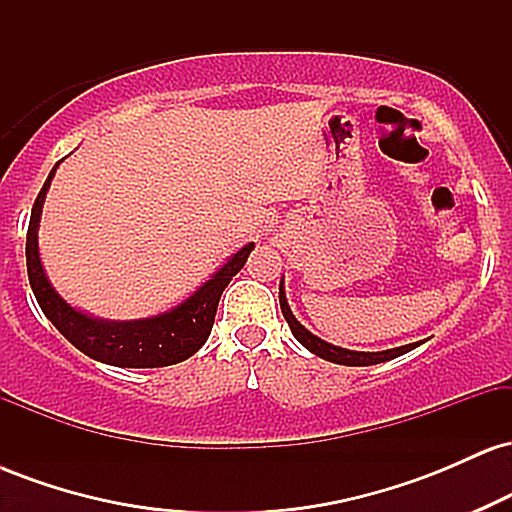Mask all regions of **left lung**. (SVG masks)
<instances>
[{
  "instance_id": "1",
  "label": "left lung",
  "mask_w": 512,
  "mask_h": 512,
  "mask_svg": "<svg viewBox=\"0 0 512 512\" xmlns=\"http://www.w3.org/2000/svg\"><path fill=\"white\" fill-rule=\"evenodd\" d=\"M279 303H281V313H284L286 322H289L293 337L301 342L305 349L310 351V354L325 358V361H332V363H342V366H375V363H385V361H392V358L407 354V351L416 349L421 342H414V344H407V346H397V349H387V351H349V349H342V346H332L327 342H322L320 337H315L313 332H308L301 322L296 320L291 313L289 303H286V293H284V281H281L279 286Z\"/></svg>"
}]
</instances>
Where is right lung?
Instances as JSON below:
<instances>
[{
  "mask_svg": "<svg viewBox=\"0 0 512 512\" xmlns=\"http://www.w3.org/2000/svg\"><path fill=\"white\" fill-rule=\"evenodd\" d=\"M60 166V163H57ZM57 166L50 170L43 190L35 197L31 223H28L26 236V264H28V281L35 293L40 310L52 325L69 339L76 349L84 351L86 356L96 361L108 363L117 368H163L173 363L185 361L192 354L202 349L207 342L211 327H214L216 308L219 298L228 281L243 269L245 260L255 248V243H248L240 248L223 267L204 281L190 298L166 310V313L144 317V320L129 322H110L98 320L81 310H76L64 298L52 289V284L45 276L43 262L38 252V226L40 214H43L45 195L50 190V182L55 178Z\"/></svg>",
  "mask_w": 512,
  "mask_h": 512,
  "instance_id": "1",
  "label": "right lung"
}]
</instances>
